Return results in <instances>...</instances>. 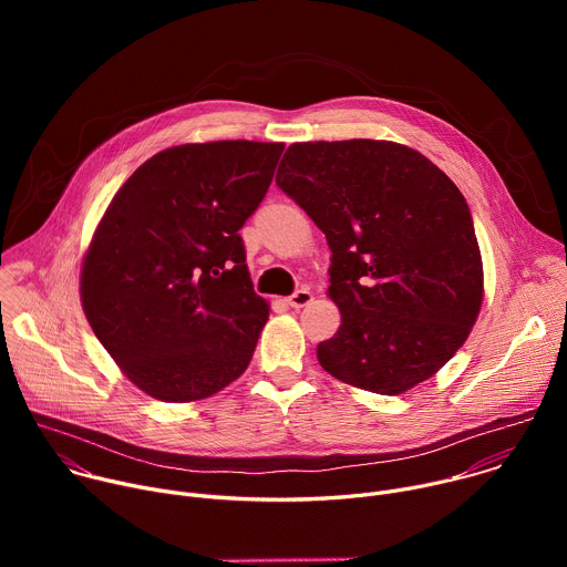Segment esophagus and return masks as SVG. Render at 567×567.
Here are the masks:
<instances>
[{
	"instance_id": "34e87169",
	"label": "esophagus",
	"mask_w": 567,
	"mask_h": 567,
	"mask_svg": "<svg viewBox=\"0 0 567 567\" xmlns=\"http://www.w3.org/2000/svg\"><path fill=\"white\" fill-rule=\"evenodd\" d=\"M311 300H313V296H311V291H309V289H298L296 293H291V296L287 298V302H289L293 309H300V307L309 305Z\"/></svg>"
}]
</instances>
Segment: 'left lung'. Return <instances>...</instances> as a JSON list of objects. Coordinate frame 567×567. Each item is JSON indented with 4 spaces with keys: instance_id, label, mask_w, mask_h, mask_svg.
I'll list each match as a JSON object with an SVG mask.
<instances>
[{
    "instance_id": "left-lung-1",
    "label": "left lung",
    "mask_w": 567,
    "mask_h": 567,
    "mask_svg": "<svg viewBox=\"0 0 567 567\" xmlns=\"http://www.w3.org/2000/svg\"><path fill=\"white\" fill-rule=\"evenodd\" d=\"M276 184L326 233L341 328L316 348L343 383L401 394L475 326L484 274L457 186L417 150L374 138L287 147Z\"/></svg>"
}]
</instances>
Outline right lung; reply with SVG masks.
<instances>
[{"label":"right lung","mask_w":567,"mask_h":567,"mask_svg":"<svg viewBox=\"0 0 567 567\" xmlns=\"http://www.w3.org/2000/svg\"><path fill=\"white\" fill-rule=\"evenodd\" d=\"M282 143L156 152L118 188L80 269V302L121 372L188 403L247 370L269 320L239 228L265 199Z\"/></svg>","instance_id":"right-lung-1"}]
</instances>
